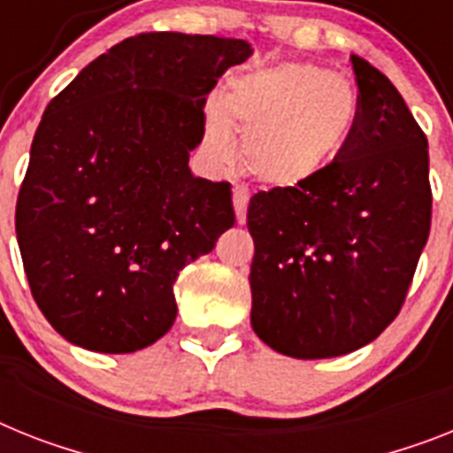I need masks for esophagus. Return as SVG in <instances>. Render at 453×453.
Here are the masks:
<instances>
[{
  "label": "esophagus",
  "instance_id": "34e87169",
  "mask_svg": "<svg viewBox=\"0 0 453 453\" xmlns=\"http://www.w3.org/2000/svg\"><path fill=\"white\" fill-rule=\"evenodd\" d=\"M233 204H234V214H237V223L244 226L246 223V207H249V193L244 188H234L233 191Z\"/></svg>",
  "mask_w": 453,
  "mask_h": 453
}]
</instances>
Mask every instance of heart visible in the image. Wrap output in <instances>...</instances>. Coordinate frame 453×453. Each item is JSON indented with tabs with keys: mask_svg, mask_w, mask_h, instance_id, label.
Masks as SVG:
<instances>
[{
	"mask_svg": "<svg viewBox=\"0 0 453 453\" xmlns=\"http://www.w3.org/2000/svg\"><path fill=\"white\" fill-rule=\"evenodd\" d=\"M359 96L343 75L315 64L283 62L227 80L204 104L203 151L211 165L237 158V133L249 173L272 188L320 177L355 133Z\"/></svg>",
	"mask_w": 453,
	"mask_h": 453,
	"instance_id": "obj_1",
	"label": "heart"
}]
</instances>
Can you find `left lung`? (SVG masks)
Returning <instances> with one entry per match:
<instances>
[{
	"instance_id": "obj_1",
	"label": "left lung",
	"mask_w": 453,
	"mask_h": 453,
	"mask_svg": "<svg viewBox=\"0 0 453 453\" xmlns=\"http://www.w3.org/2000/svg\"><path fill=\"white\" fill-rule=\"evenodd\" d=\"M359 119L313 181L250 197V326L295 359L364 348L401 311L431 230L428 142L398 89L349 57Z\"/></svg>"
}]
</instances>
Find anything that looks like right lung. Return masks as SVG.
Here are the masks:
<instances>
[{
    "instance_id": "right-lung-1",
    "label": "right lung",
    "mask_w": 453,
    "mask_h": 453,
    "mask_svg": "<svg viewBox=\"0 0 453 453\" xmlns=\"http://www.w3.org/2000/svg\"><path fill=\"white\" fill-rule=\"evenodd\" d=\"M246 41L151 32L87 64L43 112L15 204L32 295L68 343L124 355L177 318L181 269L234 226L227 181L196 177L207 94Z\"/></svg>"
}]
</instances>
